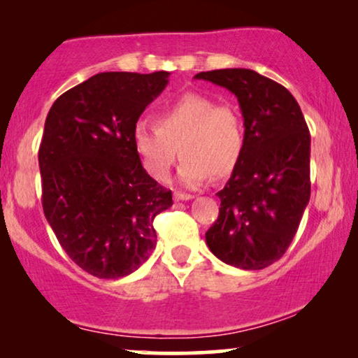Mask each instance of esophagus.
I'll return each instance as SVG.
<instances>
[{
  "label": "esophagus",
  "instance_id": "1",
  "mask_svg": "<svg viewBox=\"0 0 358 358\" xmlns=\"http://www.w3.org/2000/svg\"><path fill=\"white\" fill-rule=\"evenodd\" d=\"M194 195L182 194V192H174V200L176 202H187V200H192Z\"/></svg>",
  "mask_w": 358,
  "mask_h": 358
}]
</instances>
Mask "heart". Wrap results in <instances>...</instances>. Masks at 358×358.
Listing matches in <instances>:
<instances>
[{"label":"heart","mask_w":358,"mask_h":358,"mask_svg":"<svg viewBox=\"0 0 358 358\" xmlns=\"http://www.w3.org/2000/svg\"><path fill=\"white\" fill-rule=\"evenodd\" d=\"M131 141L151 178L164 179L176 158L184 155L178 179L185 187H199L212 173L223 178L236 168L243 153V127L238 112L215 104L208 96L187 92L158 114V127L138 120Z\"/></svg>","instance_id":"heart-1"}]
</instances>
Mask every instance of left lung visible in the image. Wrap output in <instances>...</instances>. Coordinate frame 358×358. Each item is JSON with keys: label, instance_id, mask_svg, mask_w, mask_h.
I'll list each match as a JSON object with an SVG mask.
<instances>
[{"label": "left lung", "instance_id": "1", "mask_svg": "<svg viewBox=\"0 0 358 358\" xmlns=\"http://www.w3.org/2000/svg\"><path fill=\"white\" fill-rule=\"evenodd\" d=\"M194 78L233 92L244 119L241 158L217 194L220 215L205 241L228 266L261 271L285 254L310 202V130L290 91L257 71Z\"/></svg>", "mask_w": 358, "mask_h": 358}]
</instances>
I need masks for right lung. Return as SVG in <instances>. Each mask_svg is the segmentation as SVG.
I'll return each mask as SVG.
<instances>
[{"mask_svg":"<svg viewBox=\"0 0 358 358\" xmlns=\"http://www.w3.org/2000/svg\"><path fill=\"white\" fill-rule=\"evenodd\" d=\"M169 75L97 73L48 110L38 148L43 213L71 261L94 277L135 272L156 248L155 217L173 205L131 141Z\"/></svg>","mask_w":358,"mask_h":358,"instance_id":"1","label":"right lung"}]
</instances>
